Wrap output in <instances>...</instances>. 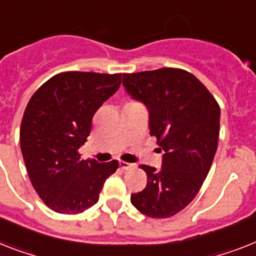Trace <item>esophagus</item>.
Masks as SVG:
<instances>
[{"label":"esophagus","mask_w":256,"mask_h":256,"mask_svg":"<svg viewBox=\"0 0 256 256\" xmlns=\"http://www.w3.org/2000/svg\"><path fill=\"white\" fill-rule=\"evenodd\" d=\"M120 167H121L122 170H130V168L135 167V164L128 163V162H124V160H120Z\"/></svg>","instance_id":"34e87169"}]
</instances>
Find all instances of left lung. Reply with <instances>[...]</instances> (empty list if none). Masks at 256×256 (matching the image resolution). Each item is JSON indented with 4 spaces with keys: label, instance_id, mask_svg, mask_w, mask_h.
Here are the masks:
<instances>
[{
    "label": "left lung",
    "instance_id": "obj_1",
    "mask_svg": "<svg viewBox=\"0 0 256 256\" xmlns=\"http://www.w3.org/2000/svg\"><path fill=\"white\" fill-rule=\"evenodd\" d=\"M132 98L148 110L150 134L163 152L162 168L140 166L147 186L132 204L144 216H175L196 197L217 151L221 110L198 78L178 68L124 74Z\"/></svg>",
    "mask_w": 256,
    "mask_h": 256
}]
</instances>
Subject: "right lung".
<instances>
[{
  "label": "right lung",
  "instance_id": "1",
  "mask_svg": "<svg viewBox=\"0 0 256 256\" xmlns=\"http://www.w3.org/2000/svg\"><path fill=\"white\" fill-rule=\"evenodd\" d=\"M121 74L63 72L32 94L20 124V151L31 184L56 213L78 214L98 201L118 162L81 159L92 118L121 85Z\"/></svg>",
  "mask_w": 256,
  "mask_h": 256
}]
</instances>
